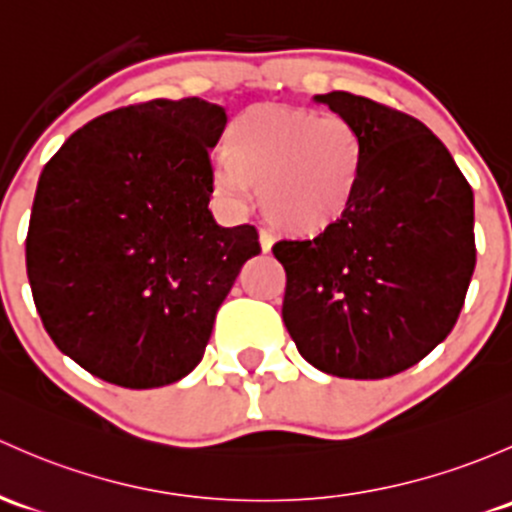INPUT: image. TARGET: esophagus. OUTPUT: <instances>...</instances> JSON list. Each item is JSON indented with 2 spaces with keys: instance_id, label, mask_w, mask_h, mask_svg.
Listing matches in <instances>:
<instances>
[{
  "instance_id": "obj_1",
  "label": "esophagus",
  "mask_w": 512,
  "mask_h": 512,
  "mask_svg": "<svg viewBox=\"0 0 512 512\" xmlns=\"http://www.w3.org/2000/svg\"><path fill=\"white\" fill-rule=\"evenodd\" d=\"M274 245V235L270 233V230H260V247L262 252H270Z\"/></svg>"
}]
</instances>
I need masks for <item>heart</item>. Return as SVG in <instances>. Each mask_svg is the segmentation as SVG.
I'll use <instances>...</instances> for the list:
<instances>
[{
  "label": "heart",
  "mask_w": 512,
  "mask_h": 512,
  "mask_svg": "<svg viewBox=\"0 0 512 512\" xmlns=\"http://www.w3.org/2000/svg\"><path fill=\"white\" fill-rule=\"evenodd\" d=\"M213 174L218 196L245 208L250 191L279 228L316 235L348 213L363 179L365 147L346 117L304 107L242 110L225 129Z\"/></svg>",
  "instance_id": "obj_1"
}]
</instances>
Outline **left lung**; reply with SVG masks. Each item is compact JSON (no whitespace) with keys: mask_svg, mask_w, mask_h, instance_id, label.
Masks as SVG:
<instances>
[{"mask_svg":"<svg viewBox=\"0 0 512 512\" xmlns=\"http://www.w3.org/2000/svg\"><path fill=\"white\" fill-rule=\"evenodd\" d=\"M358 129L355 201L314 240H279L282 319L299 353L336 378L417 365L454 328L476 267L473 191L422 122L370 98L316 95Z\"/></svg>","mask_w":512,"mask_h":512,"instance_id":"8db88e82","label":"left lung"}]
</instances>
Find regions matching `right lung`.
Instances as JSON below:
<instances>
[{
  "mask_svg": "<svg viewBox=\"0 0 512 512\" xmlns=\"http://www.w3.org/2000/svg\"><path fill=\"white\" fill-rule=\"evenodd\" d=\"M225 110L149 100L95 117L43 166L26 274L58 351L105 383L171 385L201 363L252 225L208 211Z\"/></svg>",
  "mask_w": 512,
  "mask_h": 512,
  "instance_id": "1",
  "label": "right lung"
}]
</instances>
